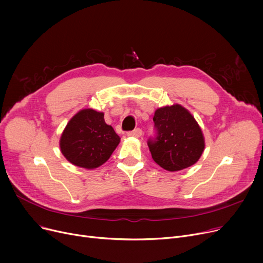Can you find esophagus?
Segmentation results:
<instances>
[{
  "label": "esophagus",
  "mask_w": 263,
  "mask_h": 263,
  "mask_svg": "<svg viewBox=\"0 0 263 263\" xmlns=\"http://www.w3.org/2000/svg\"><path fill=\"white\" fill-rule=\"evenodd\" d=\"M127 134H128V136L141 137V136H142V134H143V131H142V129H140V128H136V129H134L133 131H129Z\"/></svg>",
  "instance_id": "34e87169"
}]
</instances>
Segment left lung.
Segmentation results:
<instances>
[{
    "mask_svg": "<svg viewBox=\"0 0 263 263\" xmlns=\"http://www.w3.org/2000/svg\"><path fill=\"white\" fill-rule=\"evenodd\" d=\"M155 136L147 142L154 161L168 172L195 164L204 149L200 127L187 109L175 104L158 108L154 116Z\"/></svg>",
    "mask_w": 263,
    "mask_h": 263,
    "instance_id": "8db88e82",
    "label": "left lung"
}]
</instances>
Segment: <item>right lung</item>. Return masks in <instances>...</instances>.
Masks as SVG:
<instances>
[{
  "mask_svg": "<svg viewBox=\"0 0 263 263\" xmlns=\"http://www.w3.org/2000/svg\"><path fill=\"white\" fill-rule=\"evenodd\" d=\"M119 142L120 137L105 123L103 113L86 108L67 123L60 146L69 162L91 170L105 163Z\"/></svg>",
  "mask_w": 263,
  "mask_h": 263,
  "instance_id": "1",
  "label": "right lung"
}]
</instances>
